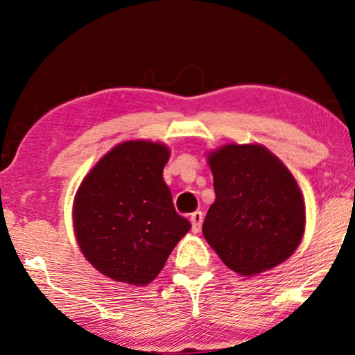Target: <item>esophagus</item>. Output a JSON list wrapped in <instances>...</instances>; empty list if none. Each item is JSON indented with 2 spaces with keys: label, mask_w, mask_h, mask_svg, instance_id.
Listing matches in <instances>:
<instances>
[{
  "label": "esophagus",
  "mask_w": 355,
  "mask_h": 355,
  "mask_svg": "<svg viewBox=\"0 0 355 355\" xmlns=\"http://www.w3.org/2000/svg\"><path fill=\"white\" fill-rule=\"evenodd\" d=\"M190 222H192V232L198 233L201 230V222H203V212L195 211L192 216H190Z\"/></svg>",
  "instance_id": "1"
}]
</instances>
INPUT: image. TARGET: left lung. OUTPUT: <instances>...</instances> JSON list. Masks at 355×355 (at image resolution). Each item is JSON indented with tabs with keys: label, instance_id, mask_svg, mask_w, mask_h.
<instances>
[{
	"label": "left lung",
	"instance_id": "obj_1",
	"mask_svg": "<svg viewBox=\"0 0 355 355\" xmlns=\"http://www.w3.org/2000/svg\"><path fill=\"white\" fill-rule=\"evenodd\" d=\"M208 163L216 192L203 222L209 246L241 276L286 261L302 241L306 212L284 163L260 144H225Z\"/></svg>",
	"mask_w": 355,
	"mask_h": 355
}]
</instances>
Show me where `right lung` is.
Segmentation results:
<instances>
[{"instance_id": "right-lung-1", "label": "right lung", "mask_w": 355, "mask_h": 355, "mask_svg": "<svg viewBox=\"0 0 355 355\" xmlns=\"http://www.w3.org/2000/svg\"><path fill=\"white\" fill-rule=\"evenodd\" d=\"M170 147L127 141L112 147L80 182L73 223L84 257L103 275L146 286L165 266L190 222L163 181Z\"/></svg>"}]
</instances>
